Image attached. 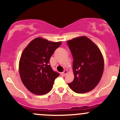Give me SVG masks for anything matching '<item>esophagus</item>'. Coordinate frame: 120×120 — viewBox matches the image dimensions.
<instances>
[{"label":"esophagus","mask_w":120,"mask_h":120,"mask_svg":"<svg viewBox=\"0 0 120 120\" xmlns=\"http://www.w3.org/2000/svg\"><path fill=\"white\" fill-rule=\"evenodd\" d=\"M66 73H67V71H66V70H65V71H64V72L62 73V75L63 76H65V75H66Z\"/></svg>","instance_id":"esophagus-1"}]
</instances>
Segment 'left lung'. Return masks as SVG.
Returning <instances> with one entry per match:
<instances>
[{
	"instance_id": "8db88e82",
	"label": "left lung",
	"mask_w": 120,
	"mask_h": 120,
	"mask_svg": "<svg viewBox=\"0 0 120 120\" xmlns=\"http://www.w3.org/2000/svg\"><path fill=\"white\" fill-rule=\"evenodd\" d=\"M73 61L74 80L68 86L78 93L93 90L100 82L104 59L100 49L89 38L82 36L68 41Z\"/></svg>"
}]
</instances>
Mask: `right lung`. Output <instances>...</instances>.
I'll list each match as a JSON object with an SVG mask.
<instances>
[{"instance_id":"1","label":"right lung","mask_w":120,"mask_h":120,"mask_svg":"<svg viewBox=\"0 0 120 120\" xmlns=\"http://www.w3.org/2000/svg\"><path fill=\"white\" fill-rule=\"evenodd\" d=\"M61 43L38 37L24 49L19 62V73L22 83L30 92L42 95L51 90L60 74L53 71L49 60Z\"/></svg>"}]
</instances>
